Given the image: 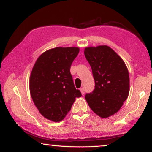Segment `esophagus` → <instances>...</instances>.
<instances>
[{
	"label": "esophagus",
	"instance_id": "esophagus-1",
	"mask_svg": "<svg viewBox=\"0 0 152 152\" xmlns=\"http://www.w3.org/2000/svg\"><path fill=\"white\" fill-rule=\"evenodd\" d=\"M80 92H81V94L82 95H84V90L83 88H80Z\"/></svg>",
	"mask_w": 152,
	"mask_h": 152
}]
</instances>
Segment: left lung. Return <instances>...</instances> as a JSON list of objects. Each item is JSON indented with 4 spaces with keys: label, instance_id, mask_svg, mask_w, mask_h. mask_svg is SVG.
Returning a JSON list of instances; mask_svg holds the SVG:
<instances>
[{
    "label": "left lung",
    "instance_id": "1",
    "mask_svg": "<svg viewBox=\"0 0 152 152\" xmlns=\"http://www.w3.org/2000/svg\"><path fill=\"white\" fill-rule=\"evenodd\" d=\"M84 55L91 65L95 82L85 99L100 117L107 118L119 110L129 93V76L122 58L107 45L88 47Z\"/></svg>",
    "mask_w": 152,
    "mask_h": 152
}]
</instances>
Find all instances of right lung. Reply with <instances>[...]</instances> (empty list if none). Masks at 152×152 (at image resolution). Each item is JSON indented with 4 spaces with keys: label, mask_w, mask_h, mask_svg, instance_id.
Instances as JSON below:
<instances>
[{
    "label": "right lung",
    "mask_w": 152,
    "mask_h": 152,
    "mask_svg": "<svg viewBox=\"0 0 152 152\" xmlns=\"http://www.w3.org/2000/svg\"><path fill=\"white\" fill-rule=\"evenodd\" d=\"M77 47H58L45 51L36 60L29 78L31 96L43 117L54 122L65 118L76 98L70 67L79 53Z\"/></svg>",
    "instance_id": "add662e5"
}]
</instances>
